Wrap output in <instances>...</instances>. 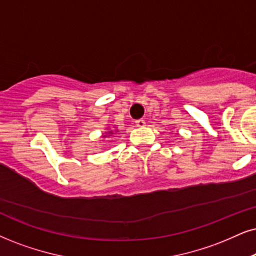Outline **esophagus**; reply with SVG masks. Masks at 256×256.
Masks as SVG:
<instances>
[{"label":"esophagus","mask_w":256,"mask_h":256,"mask_svg":"<svg viewBox=\"0 0 256 256\" xmlns=\"http://www.w3.org/2000/svg\"><path fill=\"white\" fill-rule=\"evenodd\" d=\"M135 123H136V127H144V124H146V122H144V120H142V118L136 120Z\"/></svg>","instance_id":"obj_1"}]
</instances>
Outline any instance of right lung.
<instances>
[{"label": "right lung", "instance_id": "obj_1", "mask_svg": "<svg viewBox=\"0 0 256 256\" xmlns=\"http://www.w3.org/2000/svg\"><path fill=\"white\" fill-rule=\"evenodd\" d=\"M109 134H110V135H112V132H109ZM110 135H109V136H110Z\"/></svg>", "mask_w": 256, "mask_h": 256}]
</instances>
